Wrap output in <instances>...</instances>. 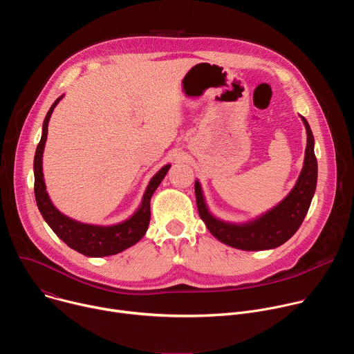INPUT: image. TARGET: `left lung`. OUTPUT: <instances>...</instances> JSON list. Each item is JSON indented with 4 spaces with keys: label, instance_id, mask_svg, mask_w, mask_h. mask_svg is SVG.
<instances>
[{
    "label": "left lung",
    "instance_id": "left-lung-1",
    "mask_svg": "<svg viewBox=\"0 0 354 354\" xmlns=\"http://www.w3.org/2000/svg\"><path fill=\"white\" fill-rule=\"evenodd\" d=\"M307 129V148L304 167L290 194L274 209L258 220L236 225L214 218L205 203L198 182L194 183L196 203L200 218L207 230L223 243L243 250H263L277 248L288 241L304 221L317 187L318 165L314 153V136L308 122L302 118Z\"/></svg>",
    "mask_w": 354,
    "mask_h": 354
}]
</instances>
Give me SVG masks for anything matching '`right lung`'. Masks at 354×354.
Segmentation results:
<instances>
[{"mask_svg":"<svg viewBox=\"0 0 354 354\" xmlns=\"http://www.w3.org/2000/svg\"><path fill=\"white\" fill-rule=\"evenodd\" d=\"M63 96L57 97L56 102L47 112L44 122H43V131L41 138L37 144L35 161H33V169H35V197L40 214L46 220V223L55 231V234L66 242L70 248L80 252V254L85 257L99 258V257H109L116 255L119 252L130 248L136 242H138L149 224L151 210H149V200L156 189L160 186L161 180L165 178L168 169L171 165H165L161 168L156 176L149 180L147 190L142 196V203L140 209L131 216L129 220L111 225V227H99V225H91V224H82L75 220H71L62 214L50 201L44 180H43V172H41V156L43 148L47 138V126L50 116H52L56 105L60 102Z\"/></svg>","mask_w":354,"mask_h":354,"instance_id":"obj_1","label":"right lung"}]
</instances>
